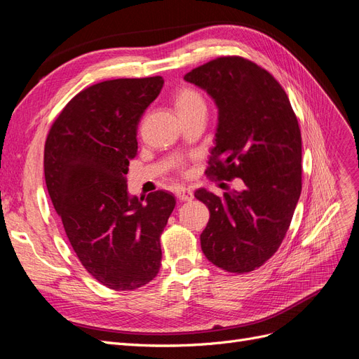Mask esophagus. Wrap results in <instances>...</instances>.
Returning <instances> with one entry per match:
<instances>
[{"mask_svg": "<svg viewBox=\"0 0 359 359\" xmlns=\"http://www.w3.org/2000/svg\"><path fill=\"white\" fill-rule=\"evenodd\" d=\"M177 196L180 198V201H191L193 199V191L187 187H180L177 190Z\"/></svg>", "mask_w": 359, "mask_h": 359, "instance_id": "34e87169", "label": "esophagus"}]
</instances>
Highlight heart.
Masks as SVG:
<instances>
[{
    "label": "heart",
    "mask_w": 359,
    "mask_h": 359,
    "mask_svg": "<svg viewBox=\"0 0 359 359\" xmlns=\"http://www.w3.org/2000/svg\"><path fill=\"white\" fill-rule=\"evenodd\" d=\"M172 104L175 107V112L181 119L206 111V103L201 91L187 85L180 86V88L173 93Z\"/></svg>",
    "instance_id": "b5f03b06"
}]
</instances>
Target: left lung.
<instances>
[{
    "mask_svg": "<svg viewBox=\"0 0 359 359\" xmlns=\"http://www.w3.org/2000/svg\"><path fill=\"white\" fill-rule=\"evenodd\" d=\"M184 79L219 107L215 147L206 177L241 178L243 191L223 198L199 189L210 210L202 252L227 273L262 266L283 243L302 189L301 130L287 94L269 72L243 57H220Z\"/></svg>",
    "mask_w": 359,
    "mask_h": 359,
    "instance_id": "1",
    "label": "left lung"
}]
</instances>
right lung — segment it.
Returning a JSON list of instances; mask_svg holds the SVG:
<instances>
[{"mask_svg": "<svg viewBox=\"0 0 359 359\" xmlns=\"http://www.w3.org/2000/svg\"><path fill=\"white\" fill-rule=\"evenodd\" d=\"M163 83L153 76L91 85L66 104L46 137L50 201L83 268L114 290L142 287L158 274L160 236L175 208L165 190L145 203L127 193L137 124Z\"/></svg>", "mask_w": 359, "mask_h": 359, "instance_id": "add662e5", "label": "right lung"}]
</instances>
